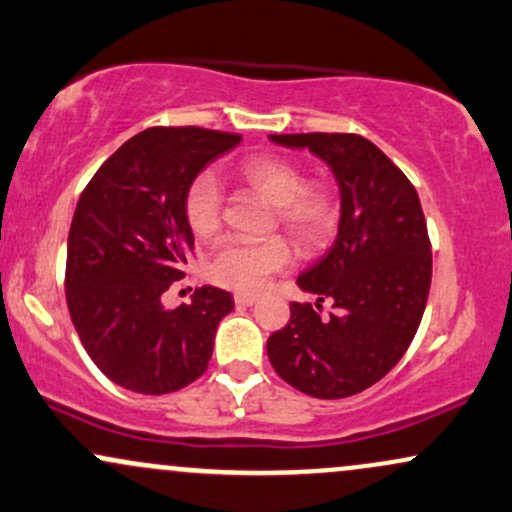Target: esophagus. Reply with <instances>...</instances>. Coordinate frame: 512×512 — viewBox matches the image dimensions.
Segmentation results:
<instances>
[{"instance_id":"obj_1","label":"esophagus","mask_w":512,"mask_h":512,"mask_svg":"<svg viewBox=\"0 0 512 512\" xmlns=\"http://www.w3.org/2000/svg\"><path fill=\"white\" fill-rule=\"evenodd\" d=\"M257 303V296H252V293H236V305L240 308H248V305H255Z\"/></svg>"}]
</instances>
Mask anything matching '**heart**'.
<instances>
[{
    "label": "heart",
    "mask_w": 512,
    "mask_h": 512,
    "mask_svg": "<svg viewBox=\"0 0 512 512\" xmlns=\"http://www.w3.org/2000/svg\"><path fill=\"white\" fill-rule=\"evenodd\" d=\"M240 180L276 207V223L303 248H317L332 236L339 219L337 197L327 187H305V173L289 158L252 156L240 163ZM223 211L221 182L214 173H199L185 195V216L199 238L219 231ZM291 264V250L281 238H231L219 245L209 262L216 284L240 293L264 289L269 276Z\"/></svg>",
    "instance_id": "heart-1"
}]
</instances>
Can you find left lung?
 <instances>
[{
    "label": "left lung",
    "instance_id": "obj_1",
    "mask_svg": "<svg viewBox=\"0 0 512 512\" xmlns=\"http://www.w3.org/2000/svg\"><path fill=\"white\" fill-rule=\"evenodd\" d=\"M286 149H308L339 187L332 248L298 276L313 305L291 303V320L267 339L281 380L317 399H342L375 385L409 349L431 289V243L419 195L407 175L358 134H272Z\"/></svg>",
    "mask_w": 512,
    "mask_h": 512
}]
</instances>
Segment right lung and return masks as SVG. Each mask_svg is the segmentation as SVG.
<instances>
[{
	"instance_id": "right-lung-1",
	"label": "right lung",
	"mask_w": 512,
	"mask_h": 512,
	"mask_svg": "<svg viewBox=\"0 0 512 512\" xmlns=\"http://www.w3.org/2000/svg\"><path fill=\"white\" fill-rule=\"evenodd\" d=\"M238 144L240 134L202 127L144 129L81 192L67 243L69 315L86 354L125 390L166 395L209 366L231 293L202 286L178 308L161 296L195 245L187 187Z\"/></svg>"
}]
</instances>
